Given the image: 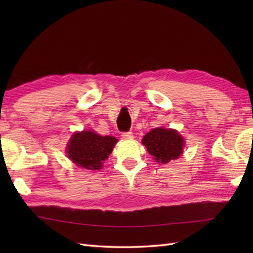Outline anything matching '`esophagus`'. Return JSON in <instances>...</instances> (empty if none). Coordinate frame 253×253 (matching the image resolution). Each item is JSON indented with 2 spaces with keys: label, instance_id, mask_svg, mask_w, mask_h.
<instances>
[{
  "label": "esophagus",
  "instance_id": "34e87169",
  "mask_svg": "<svg viewBox=\"0 0 253 253\" xmlns=\"http://www.w3.org/2000/svg\"><path fill=\"white\" fill-rule=\"evenodd\" d=\"M122 137L124 139H132L133 138V133L131 131H127V132H123Z\"/></svg>",
  "mask_w": 253,
  "mask_h": 253
}]
</instances>
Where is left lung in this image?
<instances>
[{
  "label": "left lung",
  "mask_w": 253,
  "mask_h": 253,
  "mask_svg": "<svg viewBox=\"0 0 253 253\" xmlns=\"http://www.w3.org/2000/svg\"><path fill=\"white\" fill-rule=\"evenodd\" d=\"M142 143L157 162L168 164L182 154L185 139L175 129L154 128L146 133Z\"/></svg>",
  "instance_id": "obj_1"
}]
</instances>
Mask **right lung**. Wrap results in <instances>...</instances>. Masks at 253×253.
Segmentation results:
<instances>
[{
    "label": "right lung",
    "instance_id": "add662e5",
    "mask_svg": "<svg viewBox=\"0 0 253 253\" xmlns=\"http://www.w3.org/2000/svg\"><path fill=\"white\" fill-rule=\"evenodd\" d=\"M117 139L100 136L92 130L75 132L67 144V157L72 162L85 169H101L103 161L112 153Z\"/></svg>",
    "mask_w": 253,
    "mask_h": 253
}]
</instances>
